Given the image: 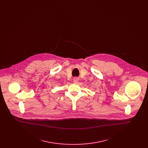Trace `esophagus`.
Instances as JSON below:
<instances>
[{
  "instance_id": "esophagus-1",
  "label": "esophagus",
  "mask_w": 148,
  "mask_h": 148,
  "mask_svg": "<svg viewBox=\"0 0 148 148\" xmlns=\"http://www.w3.org/2000/svg\"><path fill=\"white\" fill-rule=\"evenodd\" d=\"M79 80V78L77 77H74L73 79V82H77Z\"/></svg>"
}]
</instances>
